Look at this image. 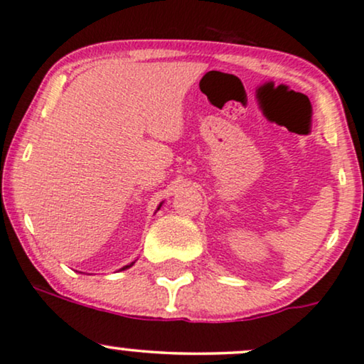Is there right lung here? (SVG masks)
<instances>
[{"label":"right lung","mask_w":364,"mask_h":364,"mask_svg":"<svg viewBox=\"0 0 364 364\" xmlns=\"http://www.w3.org/2000/svg\"><path fill=\"white\" fill-rule=\"evenodd\" d=\"M161 206H163V203H159V206H158V210L161 208ZM132 265H134V262H131V264H129V265H124L121 270H126V269H129V267H132Z\"/></svg>","instance_id":"right-lung-1"}]
</instances>
